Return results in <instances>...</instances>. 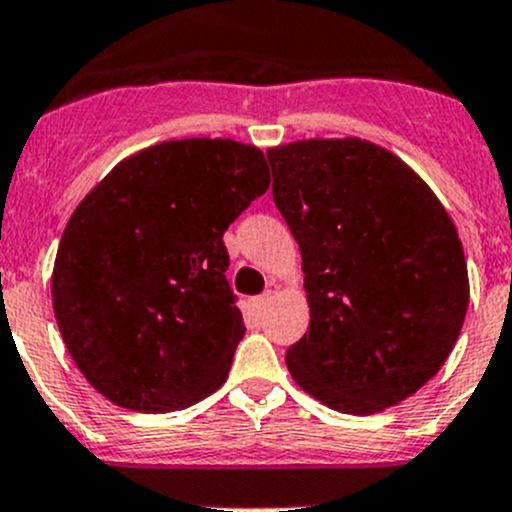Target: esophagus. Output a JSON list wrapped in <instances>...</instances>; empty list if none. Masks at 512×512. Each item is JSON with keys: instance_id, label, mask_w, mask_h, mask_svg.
Returning a JSON list of instances; mask_svg holds the SVG:
<instances>
[{"instance_id": "esophagus-1", "label": "esophagus", "mask_w": 512, "mask_h": 512, "mask_svg": "<svg viewBox=\"0 0 512 512\" xmlns=\"http://www.w3.org/2000/svg\"><path fill=\"white\" fill-rule=\"evenodd\" d=\"M271 298H273L271 291H266V293H261V296H256V298H254V311H256V313L266 311L268 303H271Z\"/></svg>"}]
</instances>
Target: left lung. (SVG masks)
I'll return each mask as SVG.
<instances>
[{"label":"left lung","instance_id":"obj_1","mask_svg":"<svg viewBox=\"0 0 512 512\" xmlns=\"http://www.w3.org/2000/svg\"><path fill=\"white\" fill-rule=\"evenodd\" d=\"M273 204L303 258L311 321L286 351L293 381L368 416L426 386L468 311L458 231L426 181L366 139L268 149Z\"/></svg>","mask_w":512,"mask_h":512}]
</instances>
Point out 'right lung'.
Here are the masks:
<instances>
[{"label":"right lung","mask_w":512,"mask_h":512,"mask_svg":"<svg viewBox=\"0 0 512 512\" xmlns=\"http://www.w3.org/2000/svg\"><path fill=\"white\" fill-rule=\"evenodd\" d=\"M268 184L256 146L181 139L129 156L86 194L59 241L52 301L101 396L169 413L224 386L246 333L224 231Z\"/></svg>","instance_id":"1"}]
</instances>
